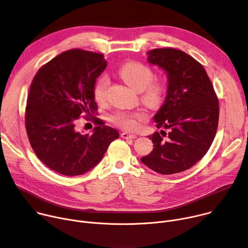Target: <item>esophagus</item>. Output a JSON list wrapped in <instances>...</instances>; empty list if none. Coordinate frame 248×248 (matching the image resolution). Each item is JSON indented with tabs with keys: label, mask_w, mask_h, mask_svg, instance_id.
I'll list each match as a JSON object with an SVG mask.
<instances>
[{
	"label": "esophagus",
	"mask_w": 248,
	"mask_h": 248,
	"mask_svg": "<svg viewBox=\"0 0 248 248\" xmlns=\"http://www.w3.org/2000/svg\"><path fill=\"white\" fill-rule=\"evenodd\" d=\"M122 138L123 139H130V140H135L137 139V136L136 135H133V134H128L126 133V131H124V133H122Z\"/></svg>",
	"instance_id": "34e87169"
}]
</instances>
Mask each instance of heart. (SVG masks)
<instances>
[{"mask_svg":"<svg viewBox=\"0 0 248 248\" xmlns=\"http://www.w3.org/2000/svg\"><path fill=\"white\" fill-rule=\"evenodd\" d=\"M119 75L126 84L136 92L140 93L142 102L151 108L159 107L166 95V85L161 80H153V71L138 62H129L120 68ZM109 85V78L103 75L97 78L93 87V97L96 103L103 104L106 101L107 91ZM142 112H128L118 110L110 114L109 120L115 125L125 129H135L138 121L142 120Z\"/></svg>","mask_w":248,"mask_h":248,"instance_id":"obj_1","label":"heart"}]
</instances>
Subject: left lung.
I'll return each instance as SVG.
<instances>
[{
    "label": "left lung",
    "mask_w": 248,
    "mask_h": 248,
    "mask_svg": "<svg viewBox=\"0 0 248 248\" xmlns=\"http://www.w3.org/2000/svg\"><path fill=\"white\" fill-rule=\"evenodd\" d=\"M147 62L168 77L167 96L155 114L160 130L148 136L153 152L140 158L154 171L173 174L190 169L207 153L217 134L219 106L211 81L196 60L175 48L147 52Z\"/></svg>",
    "instance_id": "8db88e82"
}]
</instances>
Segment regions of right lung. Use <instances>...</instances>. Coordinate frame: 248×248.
Returning a JSON list of instances; mask_svg holds the SVG:
<instances>
[{"label": "right lung", "mask_w": 248, "mask_h": 248, "mask_svg": "<svg viewBox=\"0 0 248 248\" xmlns=\"http://www.w3.org/2000/svg\"><path fill=\"white\" fill-rule=\"evenodd\" d=\"M107 65L102 54L70 49L46 63L31 81L25 118L28 138L39 159L58 173L88 172L120 138L98 119L89 134L75 128L80 114L96 113L93 87Z\"/></svg>", "instance_id": "obj_1"}]
</instances>
